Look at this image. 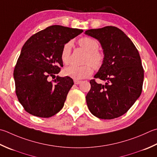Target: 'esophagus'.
Masks as SVG:
<instances>
[{
    "label": "esophagus",
    "instance_id": "34e87169",
    "mask_svg": "<svg viewBox=\"0 0 157 157\" xmlns=\"http://www.w3.org/2000/svg\"><path fill=\"white\" fill-rule=\"evenodd\" d=\"M81 83V81H79V80H74V84H80Z\"/></svg>",
    "mask_w": 157,
    "mask_h": 157
}]
</instances>
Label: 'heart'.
<instances>
[{
  "label": "heart",
  "mask_w": 157,
  "mask_h": 157,
  "mask_svg": "<svg viewBox=\"0 0 157 157\" xmlns=\"http://www.w3.org/2000/svg\"><path fill=\"white\" fill-rule=\"evenodd\" d=\"M78 44L82 49L87 52L84 63L88 64L83 66L71 65L64 70V75L76 80L90 76L93 73V69L91 66H93L94 69L99 70L103 66L105 61V55L98 50L99 44L96 39L89 36H83L78 39ZM71 48V42H67L63 46L60 58L64 64L70 63Z\"/></svg>",
  "instance_id": "b5f03b06"
}]
</instances>
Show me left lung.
<instances>
[{
  "instance_id": "8db88e82",
  "label": "left lung",
  "mask_w": 157,
  "mask_h": 157,
  "mask_svg": "<svg viewBox=\"0 0 157 157\" xmlns=\"http://www.w3.org/2000/svg\"><path fill=\"white\" fill-rule=\"evenodd\" d=\"M98 39L105 61L94 78L86 99L89 110L101 119H113L129 109L142 91L144 69L139 52L131 40L118 28L112 26L86 30Z\"/></svg>"
}]
</instances>
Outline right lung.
I'll list each match as a JSON object with an SVG mask.
<instances>
[{
	"label": "right lung",
	"instance_id": "right-lung-1",
	"mask_svg": "<svg viewBox=\"0 0 157 157\" xmlns=\"http://www.w3.org/2000/svg\"><path fill=\"white\" fill-rule=\"evenodd\" d=\"M82 30L53 25L34 34L23 45L13 77L17 99L28 113L49 118L63 108L73 79L55 76L63 64L60 58L64 44ZM50 76L56 77L49 81Z\"/></svg>",
	"mask_w": 157,
	"mask_h": 157
}]
</instances>
